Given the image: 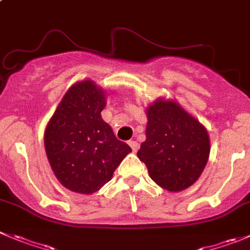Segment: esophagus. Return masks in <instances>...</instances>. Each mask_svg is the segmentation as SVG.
I'll return each mask as SVG.
<instances>
[{"mask_svg":"<svg viewBox=\"0 0 250 250\" xmlns=\"http://www.w3.org/2000/svg\"><path fill=\"white\" fill-rule=\"evenodd\" d=\"M128 144H129V146L132 147L133 152H137L138 149H139V144H138L135 140H129V142H128Z\"/></svg>","mask_w":250,"mask_h":250,"instance_id":"1","label":"esophagus"}]
</instances>
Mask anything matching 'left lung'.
Instances as JSON below:
<instances>
[{
  "mask_svg": "<svg viewBox=\"0 0 250 250\" xmlns=\"http://www.w3.org/2000/svg\"><path fill=\"white\" fill-rule=\"evenodd\" d=\"M146 139L138 157L152 181L168 192L194 184L210 155L207 128L176 100L157 98L146 107Z\"/></svg>",
  "mask_w": 250,
  "mask_h": 250,
  "instance_id": "left-lung-1",
  "label": "left lung"
}]
</instances>
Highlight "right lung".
I'll list each match as a JSON object with an SVG mask.
<instances>
[{"label":"right lung","mask_w":250,"mask_h":250,"mask_svg":"<svg viewBox=\"0 0 250 250\" xmlns=\"http://www.w3.org/2000/svg\"><path fill=\"white\" fill-rule=\"evenodd\" d=\"M106 95L107 91L90 79L73 84L43 133L53 173L62 186L79 194L98 192L132 151L101 117Z\"/></svg>","instance_id":"obj_1"}]
</instances>
